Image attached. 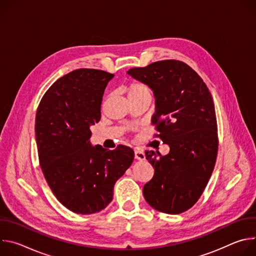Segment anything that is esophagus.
<instances>
[{"label":"esophagus","instance_id":"obj_1","mask_svg":"<svg viewBox=\"0 0 256 256\" xmlns=\"http://www.w3.org/2000/svg\"><path fill=\"white\" fill-rule=\"evenodd\" d=\"M134 158L136 159V160H144L146 159V156H144V153L142 152V151H140V150H138V149H136L134 150Z\"/></svg>","mask_w":256,"mask_h":256}]
</instances>
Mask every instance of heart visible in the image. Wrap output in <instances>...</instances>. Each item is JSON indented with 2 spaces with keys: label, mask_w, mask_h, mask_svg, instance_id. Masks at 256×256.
Masks as SVG:
<instances>
[{
  "label": "heart",
  "mask_w": 256,
  "mask_h": 256,
  "mask_svg": "<svg viewBox=\"0 0 256 256\" xmlns=\"http://www.w3.org/2000/svg\"><path fill=\"white\" fill-rule=\"evenodd\" d=\"M124 89H126L128 99H132V98H136V97L144 95V94H149L148 87L138 81H132V82L128 83Z\"/></svg>",
  "instance_id": "heart-1"
}]
</instances>
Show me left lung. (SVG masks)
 Listing matches in <instances>:
<instances>
[{
    "instance_id": "8db88e82",
    "label": "left lung",
    "mask_w": 256,
    "mask_h": 256,
    "mask_svg": "<svg viewBox=\"0 0 256 256\" xmlns=\"http://www.w3.org/2000/svg\"><path fill=\"white\" fill-rule=\"evenodd\" d=\"M128 74L148 85L156 98L152 124L170 147L169 154L146 151L154 167L142 194L155 210L180 214L200 198L212 173L218 153V126L210 92L188 64L159 60Z\"/></svg>"
}]
</instances>
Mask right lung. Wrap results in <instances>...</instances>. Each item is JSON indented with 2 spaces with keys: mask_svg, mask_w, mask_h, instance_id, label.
<instances>
[{
  "mask_svg": "<svg viewBox=\"0 0 256 256\" xmlns=\"http://www.w3.org/2000/svg\"><path fill=\"white\" fill-rule=\"evenodd\" d=\"M114 74L75 70L44 95L35 118L42 170L58 200L76 214H90L112 200L114 186L132 165L134 151L120 144L106 150L90 142V126L101 118V102Z\"/></svg>",
  "mask_w": 256,
  "mask_h": 256,
  "instance_id": "obj_1",
  "label": "right lung"
}]
</instances>
